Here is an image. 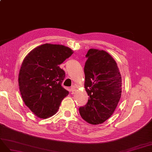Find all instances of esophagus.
I'll use <instances>...</instances> for the list:
<instances>
[{"instance_id":"esophagus-1","label":"esophagus","mask_w":152,"mask_h":152,"mask_svg":"<svg viewBox=\"0 0 152 152\" xmlns=\"http://www.w3.org/2000/svg\"><path fill=\"white\" fill-rule=\"evenodd\" d=\"M71 92H74L75 90H76V88L74 86H72L71 87Z\"/></svg>"}]
</instances>
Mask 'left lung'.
I'll use <instances>...</instances> for the list:
<instances>
[{
	"label": "left lung",
	"mask_w": 152,
	"mask_h": 152,
	"mask_svg": "<svg viewBox=\"0 0 152 152\" xmlns=\"http://www.w3.org/2000/svg\"><path fill=\"white\" fill-rule=\"evenodd\" d=\"M86 57L85 88L89 97L79 111L85 121L96 125L107 121L115 110L121 96L122 77L116 62L105 50L90 48Z\"/></svg>",
	"instance_id": "1"
}]
</instances>
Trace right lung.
I'll return each mask as SVG.
<instances>
[{"label": "right lung", "mask_w": 152, "mask_h": 152, "mask_svg": "<svg viewBox=\"0 0 152 152\" xmlns=\"http://www.w3.org/2000/svg\"><path fill=\"white\" fill-rule=\"evenodd\" d=\"M73 53L62 45L45 43L33 49L24 58L18 83L24 104L38 117L56 114L69 91L61 86L65 72L59 66Z\"/></svg>", "instance_id": "add662e5"}]
</instances>
